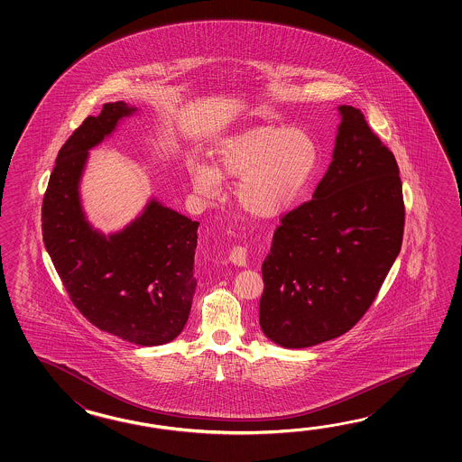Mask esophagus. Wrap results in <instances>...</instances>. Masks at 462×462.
<instances>
[{
	"instance_id": "esophagus-1",
	"label": "esophagus",
	"mask_w": 462,
	"mask_h": 462,
	"mask_svg": "<svg viewBox=\"0 0 462 462\" xmlns=\"http://www.w3.org/2000/svg\"><path fill=\"white\" fill-rule=\"evenodd\" d=\"M245 259H247L245 245H233V249L229 251V261L237 265H245Z\"/></svg>"
}]
</instances>
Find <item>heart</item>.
<instances>
[{
    "label": "heart",
    "mask_w": 462,
    "mask_h": 462,
    "mask_svg": "<svg viewBox=\"0 0 462 462\" xmlns=\"http://www.w3.org/2000/svg\"><path fill=\"white\" fill-rule=\"evenodd\" d=\"M319 163V147L304 128L261 127L229 137L215 150L213 165L189 168L191 185L217 197L219 180L238 178L236 197L247 213H284L307 187Z\"/></svg>",
    "instance_id": "b5f03b06"
}]
</instances>
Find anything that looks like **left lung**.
Listing matches in <instances>:
<instances>
[{
	"label": "left lung",
	"mask_w": 462,
	"mask_h": 462,
	"mask_svg": "<svg viewBox=\"0 0 462 462\" xmlns=\"http://www.w3.org/2000/svg\"><path fill=\"white\" fill-rule=\"evenodd\" d=\"M338 110L334 160L312 199L282 217L263 263L259 324L287 348L354 328L402 249L404 201L394 155L360 108Z\"/></svg>",
	"instance_id": "left-lung-1"
}]
</instances>
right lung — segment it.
<instances>
[{"mask_svg": "<svg viewBox=\"0 0 462 462\" xmlns=\"http://www.w3.org/2000/svg\"><path fill=\"white\" fill-rule=\"evenodd\" d=\"M134 110L125 102L106 104L72 132L52 168L41 221L51 261L79 312L104 332L152 346L173 340L187 324L199 223L150 201L137 221L107 239L88 226L78 191L88 148Z\"/></svg>", "mask_w": 462, "mask_h": 462, "instance_id": "1", "label": "right lung"}]
</instances>
